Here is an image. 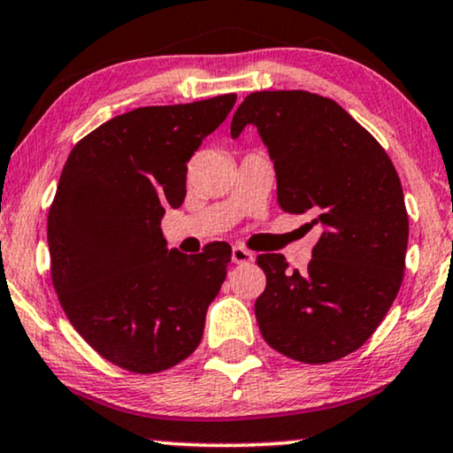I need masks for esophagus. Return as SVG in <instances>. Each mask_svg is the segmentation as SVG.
Instances as JSON below:
<instances>
[{"mask_svg":"<svg viewBox=\"0 0 453 453\" xmlns=\"http://www.w3.org/2000/svg\"><path fill=\"white\" fill-rule=\"evenodd\" d=\"M253 259H256V256H253L250 250H245V247H241V245L233 247V262L234 264H250V262H253Z\"/></svg>","mask_w":453,"mask_h":453,"instance_id":"obj_1","label":"esophagus"}]
</instances>
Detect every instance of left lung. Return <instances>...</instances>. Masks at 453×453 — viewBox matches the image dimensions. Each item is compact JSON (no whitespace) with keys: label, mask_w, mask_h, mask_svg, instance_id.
I'll list each match as a JSON object with an SVG mask.
<instances>
[{"label":"left lung","mask_w":453,"mask_h":453,"mask_svg":"<svg viewBox=\"0 0 453 453\" xmlns=\"http://www.w3.org/2000/svg\"><path fill=\"white\" fill-rule=\"evenodd\" d=\"M257 127L284 212H311L321 234L305 272L280 253L257 256L265 290L259 332L301 363H330L367 342L398 295L408 245L400 177L386 150L332 98L307 90L253 92L231 135Z\"/></svg>","instance_id":"1"}]
</instances>
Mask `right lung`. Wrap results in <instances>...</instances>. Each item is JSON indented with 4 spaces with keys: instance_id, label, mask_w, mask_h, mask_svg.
<instances>
[{
    "instance_id": "add662e5",
    "label": "right lung",
    "mask_w": 453,
    "mask_h": 453,
    "mask_svg": "<svg viewBox=\"0 0 453 453\" xmlns=\"http://www.w3.org/2000/svg\"><path fill=\"white\" fill-rule=\"evenodd\" d=\"M237 95L117 115L73 146L49 210L53 287L98 355L132 373L175 367L200 344L231 245L169 250L166 208L185 200L188 163Z\"/></svg>"
}]
</instances>
